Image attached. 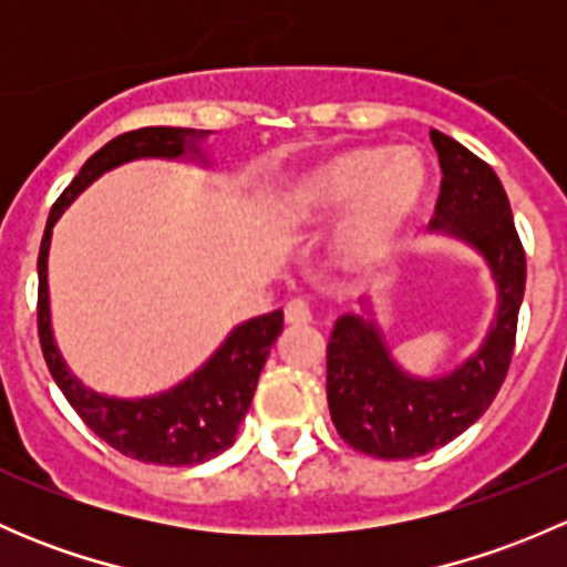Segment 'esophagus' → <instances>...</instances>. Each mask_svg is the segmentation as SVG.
Listing matches in <instances>:
<instances>
[{
  "label": "esophagus",
  "instance_id": "1",
  "mask_svg": "<svg viewBox=\"0 0 567 567\" xmlns=\"http://www.w3.org/2000/svg\"><path fill=\"white\" fill-rule=\"evenodd\" d=\"M312 318H316V310H312V305L307 299H293L285 305V320L288 323H310Z\"/></svg>",
  "mask_w": 567,
  "mask_h": 567
}]
</instances>
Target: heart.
Returning a JSON list of instances; mask_svg holds the SVG:
<instances>
[{
  "mask_svg": "<svg viewBox=\"0 0 567 567\" xmlns=\"http://www.w3.org/2000/svg\"><path fill=\"white\" fill-rule=\"evenodd\" d=\"M427 188L425 162L400 147H351L307 169L285 194L290 225L348 208L337 233V255L346 262L379 260L405 221L420 208Z\"/></svg>",
  "mask_w": 567,
  "mask_h": 567,
  "instance_id": "obj_1",
  "label": "heart"
}]
</instances>
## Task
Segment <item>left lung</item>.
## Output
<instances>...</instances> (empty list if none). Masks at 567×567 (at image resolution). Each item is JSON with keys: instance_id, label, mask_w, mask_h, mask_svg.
Returning <instances> with one entry per match:
<instances>
[{"instance_id": "1", "label": "left lung", "mask_w": 567, "mask_h": 567, "mask_svg": "<svg viewBox=\"0 0 567 567\" xmlns=\"http://www.w3.org/2000/svg\"><path fill=\"white\" fill-rule=\"evenodd\" d=\"M431 142L444 175L431 230L458 238L485 257L499 290V310L480 351L442 379L403 373L373 320L337 318L326 346L331 422L342 442L384 461L444 447L485 414L511 368L527 282V255L499 177L453 136L431 131Z\"/></svg>"}]
</instances>
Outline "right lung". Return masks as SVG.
Here are the masks:
<instances>
[{
	"mask_svg": "<svg viewBox=\"0 0 567 567\" xmlns=\"http://www.w3.org/2000/svg\"><path fill=\"white\" fill-rule=\"evenodd\" d=\"M203 136L192 128L151 125V128L125 131L106 142L84 162L71 186L54 203L38 255V337L51 379L56 381L73 411L82 416L84 425L104 439L109 447L128 458L158 463V466H194L216 458L236 442L238 425L255 398L268 351L282 331V310L251 318L233 329L219 351L173 390L140 400L106 398L87 390L56 351L51 337L45 262H49L51 227L95 177L134 158H177L186 151L199 153L197 140Z\"/></svg>",
	"mask_w": 567,
	"mask_h": 567,
	"instance_id": "add662e5",
	"label": "right lung"
}]
</instances>
